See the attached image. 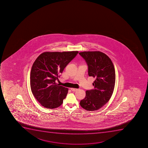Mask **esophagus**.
<instances>
[{
    "label": "esophagus",
    "instance_id": "esophagus-1",
    "mask_svg": "<svg viewBox=\"0 0 148 148\" xmlns=\"http://www.w3.org/2000/svg\"><path fill=\"white\" fill-rule=\"evenodd\" d=\"M70 89H71V90L72 91H73V92H75V91H76L78 90V89H76V88H70Z\"/></svg>",
    "mask_w": 148,
    "mask_h": 148
}]
</instances>
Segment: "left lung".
<instances>
[{
  "label": "left lung",
  "instance_id": "left-lung-1",
  "mask_svg": "<svg viewBox=\"0 0 148 148\" xmlns=\"http://www.w3.org/2000/svg\"><path fill=\"white\" fill-rule=\"evenodd\" d=\"M79 55L88 66V75L95 78L94 89L86 91L80 105L87 111H95L107 103L112 95L115 84V71L111 59L99 51H83Z\"/></svg>",
  "mask_w": 148,
  "mask_h": 148
}]
</instances>
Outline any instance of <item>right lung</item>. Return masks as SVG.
I'll use <instances>...</instances> for the list:
<instances>
[{"mask_svg":"<svg viewBox=\"0 0 148 148\" xmlns=\"http://www.w3.org/2000/svg\"><path fill=\"white\" fill-rule=\"evenodd\" d=\"M78 53L44 52L33 63L30 72L31 91L37 101L46 108H56L63 103L68 88L60 86L56 81Z\"/></svg>","mask_w":148,"mask_h":148,"instance_id":"obj_1","label":"right lung"}]
</instances>
